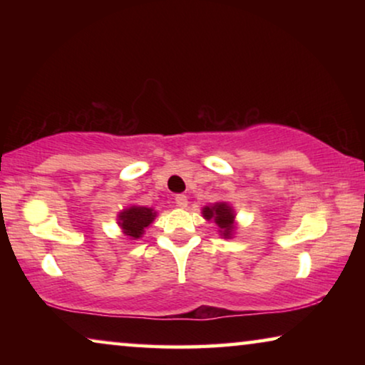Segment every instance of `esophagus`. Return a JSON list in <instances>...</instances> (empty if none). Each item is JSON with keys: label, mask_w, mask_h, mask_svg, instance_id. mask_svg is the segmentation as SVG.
<instances>
[{"label": "esophagus", "mask_w": 365, "mask_h": 365, "mask_svg": "<svg viewBox=\"0 0 365 365\" xmlns=\"http://www.w3.org/2000/svg\"><path fill=\"white\" fill-rule=\"evenodd\" d=\"M176 206L178 207H187V196H184V194H178L176 196Z\"/></svg>", "instance_id": "esophagus-1"}]
</instances>
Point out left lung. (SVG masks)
I'll return each mask as SVG.
<instances>
[{"label": "left lung", "mask_w": 365, "mask_h": 365, "mask_svg": "<svg viewBox=\"0 0 365 365\" xmlns=\"http://www.w3.org/2000/svg\"><path fill=\"white\" fill-rule=\"evenodd\" d=\"M202 217L207 221H214L219 227V232L224 239H229L234 234L236 224H234V209L227 202H216L212 206L202 207Z\"/></svg>", "instance_id": "obj_1"}]
</instances>
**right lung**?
Instances as JSON below:
<instances>
[{
	"label": "right lung",
	"instance_id": "right-lung-1",
	"mask_svg": "<svg viewBox=\"0 0 365 365\" xmlns=\"http://www.w3.org/2000/svg\"><path fill=\"white\" fill-rule=\"evenodd\" d=\"M156 217V211L144 206H131L123 209L118 214V224L129 239H139L144 234V229Z\"/></svg>",
	"mask_w": 365,
	"mask_h": 365
}]
</instances>
